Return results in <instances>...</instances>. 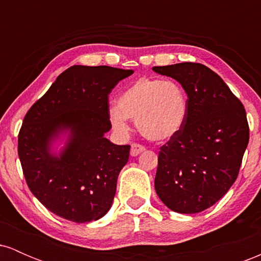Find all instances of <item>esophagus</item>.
<instances>
[{
    "mask_svg": "<svg viewBox=\"0 0 261 261\" xmlns=\"http://www.w3.org/2000/svg\"><path fill=\"white\" fill-rule=\"evenodd\" d=\"M145 146H142V145H140V143H133V145H131V155H139L141 152H143L145 151Z\"/></svg>",
    "mask_w": 261,
    "mask_h": 261,
    "instance_id": "obj_1",
    "label": "esophagus"
}]
</instances>
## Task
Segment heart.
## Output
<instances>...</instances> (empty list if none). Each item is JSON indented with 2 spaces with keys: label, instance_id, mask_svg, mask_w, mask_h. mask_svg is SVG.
<instances>
[{
  "label": "heart",
  "instance_id": "heart-1",
  "mask_svg": "<svg viewBox=\"0 0 261 261\" xmlns=\"http://www.w3.org/2000/svg\"><path fill=\"white\" fill-rule=\"evenodd\" d=\"M189 114V97L173 80L141 77L125 89L110 108L109 119L119 133L127 131V119L136 121L146 139L162 142L173 139L184 127Z\"/></svg>",
  "mask_w": 261,
  "mask_h": 261
}]
</instances>
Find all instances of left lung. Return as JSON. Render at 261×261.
I'll list each match as a JSON object with an SVG mask.
<instances>
[{"label":"left lung","instance_id":"obj_1","mask_svg":"<svg viewBox=\"0 0 261 261\" xmlns=\"http://www.w3.org/2000/svg\"><path fill=\"white\" fill-rule=\"evenodd\" d=\"M184 87L189 114L182 130L161 147L154 188L167 207L197 214L222 197L238 176L249 142L242 101L205 65L154 66Z\"/></svg>","mask_w":261,"mask_h":261}]
</instances>
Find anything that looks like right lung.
<instances>
[{
  "label": "right lung",
  "instance_id": "obj_1",
  "mask_svg": "<svg viewBox=\"0 0 261 261\" xmlns=\"http://www.w3.org/2000/svg\"><path fill=\"white\" fill-rule=\"evenodd\" d=\"M133 70L71 66L25 114L18 155L28 188L53 214L77 223L99 220L112 207L130 145L104 137L112 127L109 94ZM71 137L60 158L48 143L60 130Z\"/></svg>",
  "mask_w": 261,
  "mask_h": 261
}]
</instances>
